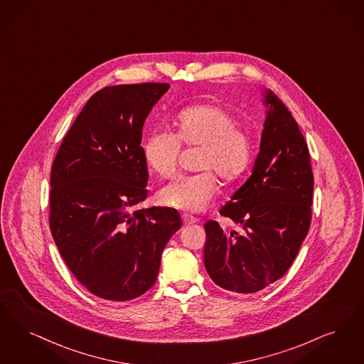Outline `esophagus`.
<instances>
[{
	"instance_id": "1",
	"label": "esophagus",
	"mask_w": 364,
	"mask_h": 364,
	"mask_svg": "<svg viewBox=\"0 0 364 364\" xmlns=\"http://www.w3.org/2000/svg\"><path fill=\"white\" fill-rule=\"evenodd\" d=\"M181 219H183L184 225H192V223H198L199 222V219L195 218V217H192L189 214H183Z\"/></svg>"
}]
</instances>
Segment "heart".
<instances>
[{
  "label": "heart",
  "instance_id": "1",
  "mask_svg": "<svg viewBox=\"0 0 364 364\" xmlns=\"http://www.w3.org/2000/svg\"><path fill=\"white\" fill-rule=\"evenodd\" d=\"M177 134L153 131L144 144L146 165L160 177L175 175L181 151L186 146L200 147L196 168L202 172L180 175L159 191L162 205L184 211H202L214 199L218 180L234 181L252 161V138L237 126L230 109L219 104H198L181 109L176 117Z\"/></svg>",
  "mask_w": 364,
  "mask_h": 364
}]
</instances>
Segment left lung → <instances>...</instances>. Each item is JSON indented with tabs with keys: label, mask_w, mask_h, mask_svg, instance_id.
Segmentation results:
<instances>
[{
	"label": "left lung",
	"mask_w": 364,
	"mask_h": 364,
	"mask_svg": "<svg viewBox=\"0 0 364 364\" xmlns=\"http://www.w3.org/2000/svg\"><path fill=\"white\" fill-rule=\"evenodd\" d=\"M267 117L252 175L220 208L241 225L226 232L204 225V267L215 284L238 294L262 291L283 277L305 240L313 203L310 154L298 123L271 90H264Z\"/></svg>",
	"instance_id": "left-lung-1"
}]
</instances>
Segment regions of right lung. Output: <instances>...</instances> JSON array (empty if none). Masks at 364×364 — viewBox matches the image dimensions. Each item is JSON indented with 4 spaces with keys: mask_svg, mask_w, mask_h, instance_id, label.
<instances>
[{
    "mask_svg": "<svg viewBox=\"0 0 364 364\" xmlns=\"http://www.w3.org/2000/svg\"><path fill=\"white\" fill-rule=\"evenodd\" d=\"M168 89L146 82L96 92L53 162V238L77 280L102 299L145 294L156 283L164 247L181 228L172 208L132 210L147 196L142 129Z\"/></svg>",
    "mask_w": 364,
    "mask_h": 364,
    "instance_id": "add662e5",
    "label": "right lung"
}]
</instances>
